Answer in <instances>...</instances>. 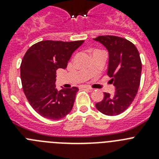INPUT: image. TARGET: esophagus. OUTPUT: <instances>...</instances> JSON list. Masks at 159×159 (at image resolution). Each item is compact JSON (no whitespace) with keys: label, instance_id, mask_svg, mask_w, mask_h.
Masks as SVG:
<instances>
[{"label":"esophagus","instance_id":"34e87169","mask_svg":"<svg viewBox=\"0 0 159 159\" xmlns=\"http://www.w3.org/2000/svg\"><path fill=\"white\" fill-rule=\"evenodd\" d=\"M83 88H85V89H88V90H90V91H92V88H90V87L88 86H86V85H84V86H82Z\"/></svg>","mask_w":159,"mask_h":159}]
</instances>
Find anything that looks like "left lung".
I'll list each match as a JSON object with an SVG mask.
<instances>
[{
	"label": "left lung",
	"instance_id": "obj_1",
	"mask_svg": "<svg viewBox=\"0 0 159 159\" xmlns=\"http://www.w3.org/2000/svg\"><path fill=\"white\" fill-rule=\"evenodd\" d=\"M102 43L109 52L107 75L116 86L113 95L104 92L97 110L106 116H118L130 107L140 85L142 62L133 43L116 36H99L94 39Z\"/></svg>",
	"mask_w": 159,
	"mask_h": 159
}]
</instances>
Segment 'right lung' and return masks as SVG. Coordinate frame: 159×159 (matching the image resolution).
<instances>
[{
  "instance_id": "1",
  "label": "right lung",
  "mask_w": 159,
  "mask_h": 159,
  "mask_svg": "<svg viewBox=\"0 0 159 159\" xmlns=\"http://www.w3.org/2000/svg\"><path fill=\"white\" fill-rule=\"evenodd\" d=\"M84 40L64 42L43 40L31 46L20 64L22 88L32 107L42 117L58 120L72 109L76 87L59 91L56 74L66 68L73 52Z\"/></svg>"
}]
</instances>
